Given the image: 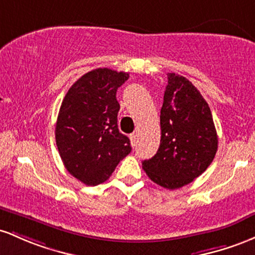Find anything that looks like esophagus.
I'll return each mask as SVG.
<instances>
[{
	"instance_id": "esophagus-1",
	"label": "esophagus",
	"mask_w": 255,
	"mask_h": 255,
	"mask_svg": "<svg viewBox=\"0 0 255 255\" xmlns=\"http://www.w3.org/2000/svg\"><path fill=\"white\" fill-rule=\"evenodd\" d=\"M130 141H131V145H132V147H136L137 141H138V136H137L136 133H132V135L130 136Z\"/></svg>"
}]
</instances>
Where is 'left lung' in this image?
I'll return each mask as SVG.
<instances>
[{"label":"left lung","mask_w":255,"mask_h":255,"mask_svg":"<svg viewBox=\"0 0 255 255\" xmlns=\"http://www.w3.org/2000/svg\"><path fill=\"white\" fill-rule=\"evenodd\" d=\"M167 79L160 147L142 167L154 183L172 190L205 172L216 156L218 136L210 107L193 83L176 73H167Z\"/></svg>","instance_id":"8db88e82"}]
</instances>
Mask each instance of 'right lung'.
I'll use <instances>...</instances> for the list:
<instances>
[{
    "mask_svg": "<svg viewBox=\"0 0 255 255\" xmlns=\"http://www.w3.org/2000/svg\"><path fill=\"white\" fill-rule=\"evenodd\" d=\"M128 73L96 68L82 76L62 100L55 127L59 154L66 170L87 185L107 181L131 151L118 128L117 90Z\"/></svg>",
    "mask_w": 255,
    "mask_h": 255,
    "instance_id": "obj_1",
    "label": "right lung"
}]
</instances>
